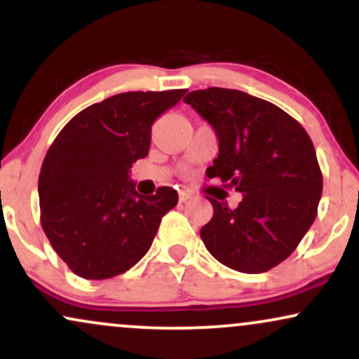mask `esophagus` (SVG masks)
<instances>
[{"instance_id": "34e87169", "label": "esophagus", "mask_w": 359, "mask_h": 359, "mask_svg": "<svg viewBox=\"0 0 359 359\" xmlns=\"http://www.w3.org/2000/svg\"><path fill=\"white\" fill-rule=\"evenodd\" d=\"M179 199H180V203H187V201L194 199V194L191 191H180Z\"/></svg>"}]
</instances>
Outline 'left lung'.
I'll return each instance as SVG.
<instances>
[{"instance_id":"8db88e82","label":"left lung","mask_w":359,"mask_h":359,"mask_svg":"<svg viewBox=\"0 0 359 359\" xmlns=\"http://www.w3.org/2000/svg\"><path fill=\"white\" fill-rule=\"evenodd\" d=\"M216 131L219 155L205 170L243 194L236 209L212 204L201 238L217 262L263 273L290 257L317 216L323 172L307 131L271 102L236 89L184 97Z\"/></svg>"}]
</instances>
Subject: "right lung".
<instances>
[{"label":"right lung","instance_id":"add662e5","mask_svg":"<svg viewBox=\"0 0 359 359\" xmlns=\"http://www.w3.org/2000/svg\"><path fill=\"white\" fill-rule=\"evenodd\" d=\"M185 89L121 93L82 109L48 148L39 177L40 222L74 273L104 280L125 273L150 250L179 194L140 196L130 180L145 158L151 125Z\"/></svg>","mask_w":359,"mask_h":359}]
</instances>
